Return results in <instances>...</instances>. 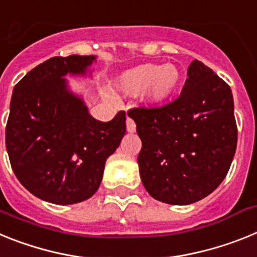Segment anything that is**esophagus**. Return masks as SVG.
<instances>
[{"label":"esophagus","mask_w":257,"mask_h":257,"mask_svg":"<svg viewBox=\"0 0 257 257\" xmlns=\"http://www.w3.org/2000/svg\"><path fill=\"white\" fill-rule=\"evenodd\" d=\"M126 131H128L129 133H133V132H136V122H135V120L131 119V117H128V119H126Z\"/></svg>","instance_id":"obj_1"}]
</instances>
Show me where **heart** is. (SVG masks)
Listing matches in <instances>:
<instances>
[{"label": "heart", "instance_id": "b5f03b06", "mask_svg": "<svg viewBox=\"0 0 257 257\" xmlns=\"http://www.w3.org/2000/svg\"><path fill=\"white\" fill-rule=\"evenodd\" d=\"M181 80V70L176 64L144 63L116 76L112 86L126 95L142 93V98L147 103L162 104L176 94Z\"/></svg>", "mask_w": 257, "mask_h": 257}]
</instances>
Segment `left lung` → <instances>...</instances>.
Segmentation results:
<instances>
[{"label": "left lung", "instance_id": "obj_1", "mask_svg": "<svg viewBox=\"0 0 257 257\" xmlns=\"http://www.w3.org/2000/svg\"><path fill=\"white\" fill-rule=\"evenodd\" d=\"M128 115L142 141V184L154 199L185 206L221 184L235 154L236 124L230 86L209 67L195 59L176 101Z\"/></svg>", "mask_w": 257, "mask_h": 257}]
</instances>
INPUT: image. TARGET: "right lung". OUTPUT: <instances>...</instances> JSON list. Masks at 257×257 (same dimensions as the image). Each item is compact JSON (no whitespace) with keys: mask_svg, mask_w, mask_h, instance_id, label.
<instances>
[{"mask_svg":"<svg viewBox=\"0 0 257 257\" xmlns=\"http://www.w3.org/2000/svg\"><path fill=\"white\" fill-rule=\"evenodd\" d=\"M95 55L54 57L15 85L6 125V150L19 182L54 204H75L98 190L107 158L125 135V112L111 121L89 113L66 76L91 75Z\"/></svg>","mask_w":257,"mask_h":257,"instance_id":"right-lung-1","label":"right lung"}]
</instances>
